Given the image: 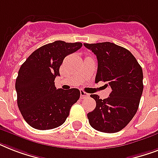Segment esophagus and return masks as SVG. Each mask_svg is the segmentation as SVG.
<instances>
[{"label": "esophagus", "instance_id": "1", "mask_svg": "<svg viewBox=\"0 0 158 158\" xmlns=\"http://www.w3.org/2000/svg\"><path fill=\"white\" fill-rule=\"evenodd\" d=\"M80 97H81V98H83V99L89 97V94H87V93H85L84 90L80 89Z\"/></svg>", "mask_w": 158, "mask_h": 158}]
</instances>
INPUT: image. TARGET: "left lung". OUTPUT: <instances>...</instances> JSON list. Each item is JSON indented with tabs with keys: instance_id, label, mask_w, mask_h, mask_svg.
<instances>
[{
	"instance_id": "obj_1",
	"label": "left lung",
	"mask_w": 158,
	"mask_h": 158,
	"mask_svg": "<svg viewBox=\"0 0 158 158\" xmlns=\"http://www.w3.org/2000/svg\"><path fill=\"white\" fill-rule=\"evenodd\" d=\"M98 59L95 82L107 83L111 89L107 98L92 94L96 107L88 113L92 127L104 133L120 131L136 114L142 96L143 69L130 51L115 43H84Z\"/></svg>"
}]
</instances>
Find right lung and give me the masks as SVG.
I'll list each match as a JSON object with an SVG mask.
<instances>
[{
    "label": "right lung",
    "instance_id": "right-lung-1",
    "mask_svg": "<svg viewBox=\"0 0 158 158\" xmlns=\"http://www.w3.org/2000/svg\"><path fill=\"white\" fill-rule=\"evenodd\" d=\"M81 43L56 41L34 51L19 70L15 81L17 104L28 125L40 130L61 125L79 100L78 89H56L55 79L64 57L75 52Z\"/></svg>",
    "mask_w": 158,
    "mask_h": 158
}]
</instances>
